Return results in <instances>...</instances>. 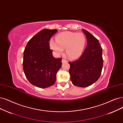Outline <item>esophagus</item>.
<instances>
[{"label": "esophagus", "instance_id": "esophagus-1", "mask_svg": "<svg viewBox=\"0 0 123 123\" xmlns=\"http://www.w3.org/2000/svg\"><path fill=\"white\" fill-rule=\"evenodd\" d=\"M67 60H65V59H62V63H65V62H67Z\"/></svg>", "mask_w": 123, "mask_h": 123}]
</instances>
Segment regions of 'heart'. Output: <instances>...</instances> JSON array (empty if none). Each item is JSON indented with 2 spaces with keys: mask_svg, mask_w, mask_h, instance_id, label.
Segmentation results:
<instances>
[{
  "mask_svg": "<svg viewBox=\"0 0 123 123\" xmlns=\"http://www.w3.org/2000/svg\"><path fill=\"white\" fill-rule=\"evenodd\" d=\"M56 42L51 39L49 42L50 49L57 55L61 54L65 48L67 55L69 58L75 59L82 54L86 38L82 33L66 31L60 33L56 36Z\"/></svg>",
  "mask_w": 123,
  "mask_h": 123,
  "instance_id": "obj_1",
  "label": "heart"
}]
</instances>
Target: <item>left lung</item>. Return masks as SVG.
Returning a JSON list of instances; mask_svg holds the SVG:
<instances>
[{"label": "left lung", "mask_w": 123, "mask_h": 123, "mask_svg": "<svg viewBox=\"0 0 123 123\" xmlns=\"http://www.w3.org/2000/svg\"><path fill=\"white\" fill-rule=\"evenodd\" d=\"M87 40V45L80 57L69 62L70 80L79 87L92 85L100 76L103 67L102 49L98 40L86 30L82 29Z\"/></svg>", "instance_id": "left-lung-1"}]
</instances>
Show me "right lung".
<instances>
[{"mask_svg": "<svg viewBox=\"0 0 123 123\" xmlns=\"http://www.w3.org/2000/svg\"><path fill=\"white\" fill-rule=\"evenodd\" d=\"M58 31L44 29L27 43L24 51L23 70L27 80L36 87L46 88L56 80V74L62 66V59L54 58L49 42Z\"/></svg>", "mask_w": 123, "mask_h": 123, "instance_id": "add662e5", "label": "right lung"}]
</instances>
